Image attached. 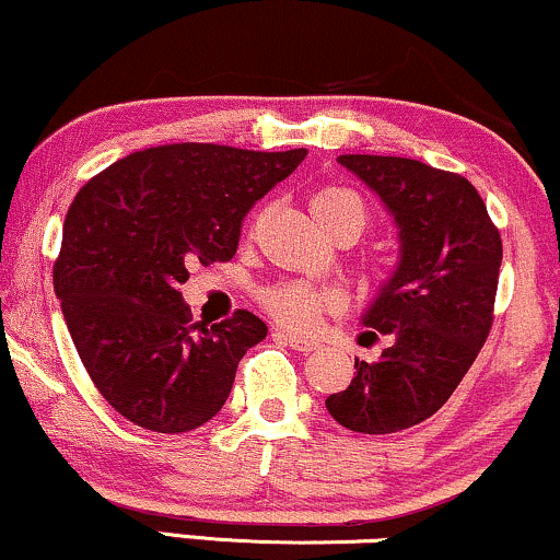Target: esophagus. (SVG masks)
<instances>
[{"mask_svg":"<svg viewBox=\"0 0 560 560\" xmlns=\"http://www.w3.org/2000/svg\"><path fill=\"white\" fill-rule=\"evenodd\" d=\"M278 340H282L285 345H291L293 350H299V353H312L316 350V342L312 340H303V337H295V335H288V332H275Z\"/></svg>","mask_w":560,"mask_h":560,"instance_id":"34e87169","label":"esophagus"}]
</instances>
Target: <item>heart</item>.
Here are the masks:
<instances>
[{
    "instance_id": "1",
    "label": "heart",
    "mask_w": 560,
    "mask_h": 560,
    "mask_svg": "<svg viewBox=\"0 0 560 560\" xmlns=\"http://www.w3.org/2000/svg\"><path fill=\"white\" fill-rule=\"evenodd\" d=\"M312 212L324 231L332 236L340 228H353L361 236L369 223V207L358 191L348 186H327L312 197ZM261 306L280 327L293 332H308L324 314L340 306V295L327 288H316L303 280L275 282L259 295Z\"/></svg>"
}]
</instances>
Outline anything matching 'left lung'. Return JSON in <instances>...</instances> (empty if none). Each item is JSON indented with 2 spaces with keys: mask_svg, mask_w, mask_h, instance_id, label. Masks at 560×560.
<instances>
[{
  "mask_svg": "<svg viewBox=\"0 0 560 560\" xmlns=\"http://www.w3.org/2000/svg\"><path fill=\"white\" fill-rule=\"evenodd\" d=\"M374 189L399 228V265L363 314L389 335L374 363L355 361L348 389L327 397L337 423L397 433L431 418L467 374L493 324L501 269L499 228L465 176L410 158L340 155Z\"/></svg>",
  "mask_w": 560,
  "mask_h": 560,
  "instance_id": "1",
  "label": "left lung"
}]
</instances>
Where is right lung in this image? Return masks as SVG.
Wrapping results in <instances>:
<instances>
[{"mask_svg":"<svg viewBox=\"0 0 560 560\" xmlns=\"http://www.w3.org/2000/svg\"><path fill=\"white\" fill-rule=\"evenodd\" d=\"M303 158V148L158 144L78 191L54 291L82 365L119 416L158 433L218 416L238 361L265 340L267 324L246 308L212 327L191 322L178 288L191 265L233 259L241 220Z\"/></svg>","mask_w":560,"mask_h":560,"instance_id":"right-lung-1","label":"right lung"}]
</instances>
